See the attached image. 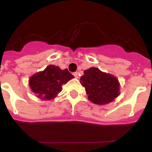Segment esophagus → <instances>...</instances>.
Listing matches in <instances>:
<instances>
[{
  "instance_id": "esophagus-1",
  "label": "esophagus",
  "mask_w": 152,
  "mask_h": 152,
  "mask_svg": "<svg viewBox=\"0 0 152 152\" xmlns=\"http://www.w3.org/2000/svg\"><path fill=\"white\" fill-rule=\"evenodd\" d=\"M73 76H75V77H76V78H78L79 77V76H78V72H73Z\"/></svg>"
}]
</instances>
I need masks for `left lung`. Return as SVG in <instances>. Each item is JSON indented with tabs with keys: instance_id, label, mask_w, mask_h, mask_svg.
<instances>
[{
	"instance_id": "left-lung-1",
	"label": "left lung",
	"mask_w": 152,
	"mask_h": 152,
	"mask_svg": "<svg viewBox=\"0 0 152 152\" xmlns=\"http://www.w3.org/2000/svg\"><path fill=\"white\" fill-rule=\"evenodd\" d=\"M80 83L85 88L88 99L95 104L110 103L119 95L120 83L113 75L90 68L83 72Z\"/></svg>"
}]
</instances>
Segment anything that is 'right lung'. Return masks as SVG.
<instances>
[{
  "label": "right lung",
  "mask_w": 152,
  "mask_h": 152,
  "mask_svg": "<svg viewBox=\"0 0 152 152\" xmlns=\"http://www.w3.org/2000/svg\"><path fill=\"white\" fill-rule=\"evenodd\" d=\"M74 78L68 69L62 70L55 65H48L44 71L34 74L29 79L32 92L43 100L54 99L62 90V85Z\"/></svg>",
  "instance_id": "add662e5"
}]
</instances>
